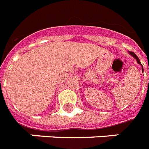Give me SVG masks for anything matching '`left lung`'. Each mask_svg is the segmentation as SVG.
Instances as JSON below:
<instances>
[{
    "mask_svg": "<svg viewBox=\"0 0 149 149\" xmlns=\"http://www.w3.org/2000/svg\"><path fill=\"white\" fill-rule=\"evenodd\" d=\"M128 53L130 54V55H131V56H132V57H134V58H135V59H136V61H137V63H139V65H141V62H140V60H139V57H138V56H136V55H135V54L134 53V52H128ZM141 70H142V71H143V66H142V65H141Z\"/></svg>",
    "mask_w": 149,
    "mask_h": 149,
    "instance_id": "left-lung-1",
    "label": "left lung"
}]
</instances>
